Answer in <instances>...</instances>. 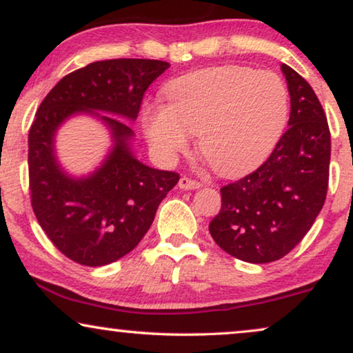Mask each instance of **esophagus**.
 <instances>
[{
	"mask_svg": "<svg viewBox=\"0 0 353 353\" xmlns=\"http://www.w3.org/2000/svg\"><path fill=\"white\" fill-rule=\"evenodd\" d=\"M178 186H180L181 190H199L202 183L197 180H192L190 176H181L180 181H178Z\"/></svg>",
	"mask_w": 353,
	"mask_h": 353,
	"instance_id": "1",
	"label": "esophagus"
}]
</instances>
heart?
Returning a JSON list of instances; mask_svg holds the SVG:
<instances>
[{
    "label": "heart",
    "mask_w": 353,
    "mask_h": 353,
    "mask_svg": "<svg viewBox=\"0 0 353 353\" xmlns=\"http://www.w3.org/2000/svg\"><path fill=\"white\" fill-rule=\"evenodd\" d=\"M165 105L144 109L143 125L154 151L172 159L190 133L215 172L231 175L272 152L289 115V93L273 72L223 65L185 75L167 86Z\"/></svg>",
    "instance_id": "heart-1"
}]
</instances>
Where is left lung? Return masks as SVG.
I'll return each mask as SVG.
<instances>
[{"mask_svg": "<svg viewBox=\"0 0 353 353\" xmlns=\"http://www.w3.org/2000/svg\"><path fill=\"white\" fill-rule=\"evenodd\" d=\"M281 70L291 94L289 128L270 157L220 190L221 209L212 238L226 254L249 263L283 259L301 243L325 204L331 133L315 91L291 67Z\"/></svg>", "mask_w": 353, "mask_h": 353, "instance_id": "obj_1", "label": "left lung"}]
</instances>
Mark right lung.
<instances>
[{
	"label": "right lung",
	"instance_id": "add662e5",
	"mask_svg": "<svg viewBox=\"0 0 353 353\" xmlns=\"http://www.w3.org/2000/svg\"><path fill=\"white\" fill-rule=\"evenodd\" d=\"M170 64L156 59L91 62L59 80L37 110L28 132V183L38 223L51 243L86 267L122 259L148 233L157 207L176 185L175 172L156 170L134 159L132 128L144 91ZM86 112L108 125L114 148L98 171L72 179L54 156V134L74 113Z\"/></svg>",
	"mask_w": 353,
	"mask_h": 353
}]
</instances>
